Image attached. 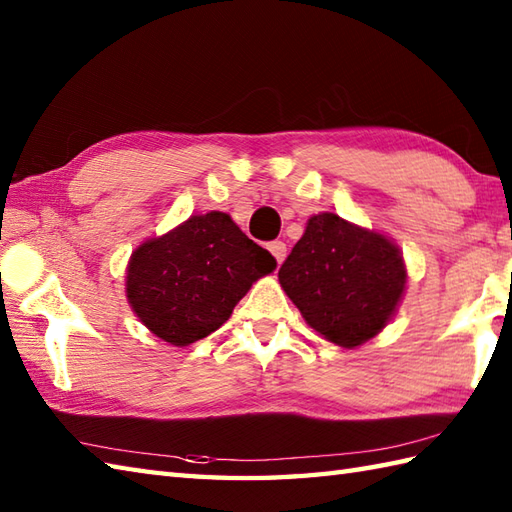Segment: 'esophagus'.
<instances>
[{
  "mask_svg": "<svg viewBox=\"0 0 512 512\" xmlns=\"http://www.w3.org/2000/svg\"><path fill=\"white\" fill-rule=\"evenodd\" d=\"M268 250H270V255L277 259V264H281L286 259V244L284 242H270Z\"/></svg>",
  "mask_w": 512,
  "mask_h": 512,
  "instance_id": "esophagus-1",
  "label": "esophagus"
}]
</instances>
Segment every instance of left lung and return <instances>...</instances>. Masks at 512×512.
Returning a JSON list of instances; mask_svg holds the SVG:
<instances>
[{"mask_svg":"<svg viewBox=\"0 0 512 512\" xmlns=\"http://www.w3.org/2000/svg\"><path fill=\"white\" fill-rule=\"evenodd\" d=\"M407 270L387 237L334 213L310 217L279 268V284L325 339L356 347L385 328L402 297Z\"/></svg>","mask_w":512,"mask_h":512,"instance_id":"left-lung-1","label":"left lung"}]
</instances>
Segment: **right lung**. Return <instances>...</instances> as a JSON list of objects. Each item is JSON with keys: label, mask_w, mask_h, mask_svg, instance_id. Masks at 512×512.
Segmentation results:
<instances>
[{"label": "right lung", "mask_w": 512, "mask_h": 512, "mask_svg": "<svg viewBox=\"0 0 512 512\" xmlns=\"http://www.w3.org/2000/svg\"><path fill=\"white\" fill-rule=\"evenodd\" d=\"M275 266V257L226 213L193 215L136 248L127 268V297L156 336L189 345L220 328L253 281Z\"/></svg>", "instance_id": "obj_1"}]
</instances>
